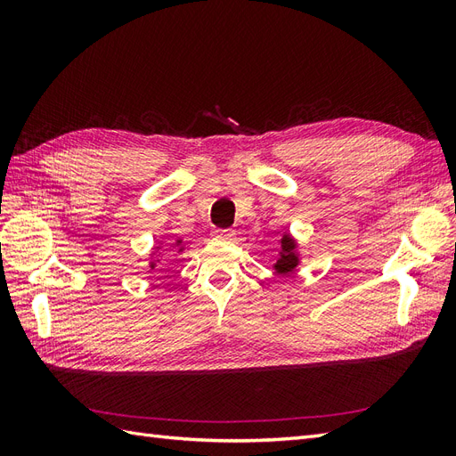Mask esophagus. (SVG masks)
Masks as SVG:
<instances>
[{"label": "esophagus", "mask_w": 456, "mask_h": 456, "mask_svg": "<svg viewBox=\"0 0 456 456\" xmlns=\"http://www.w3.org/2000/svg\"><path fill=\"white\" fill-rule=\"evenodd\" d=\"M213 236H215L216 240L230 241V240H233V236H236V233H233V230H215Z\"/></svg>", "instance_id": "34e87169"}]
</instances>
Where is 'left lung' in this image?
<instances>
[{
  "label": "left lung",
  "instance_id": "8db88e82",
  "mask_svg": "<svg viewBox=\"0 0 456 456\" xmlns=\"http://www.w3.org/2000/svg\"><path fill=\"white\" fill-rule=\"evenodd\" d=\"M300 256H298V245L297 240L291 236V233H283L280 240V256L273 262V270L280 275H289L293 273L295 268L298 266Z\"/></svg>",
  "mask_w": 456,
  "mask_h": 456
}]
</instances>
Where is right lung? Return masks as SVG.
Wrapping results in <instances>:
<instances>
[{
	"mask_svg": "<svg viewBox=\"0 0 456 456\" xmlns=\"http://www.w3.org/2000/svg\"><path fill=\"white\" fill-rule=\"evenodd\" d=\"M183 243V240H175V243H173V249H178V253H183L184 251V247L181 245ZM158 251H159V247H158ZM156 255V249L151 251V256ZM156 268V260H150V270H154Z\"/></svg>",
	"mask_w": 456,
	"mask_h": 456,
	"instance_id": "right-lung-1",
	"label": "right lung"
}]
</instances>
